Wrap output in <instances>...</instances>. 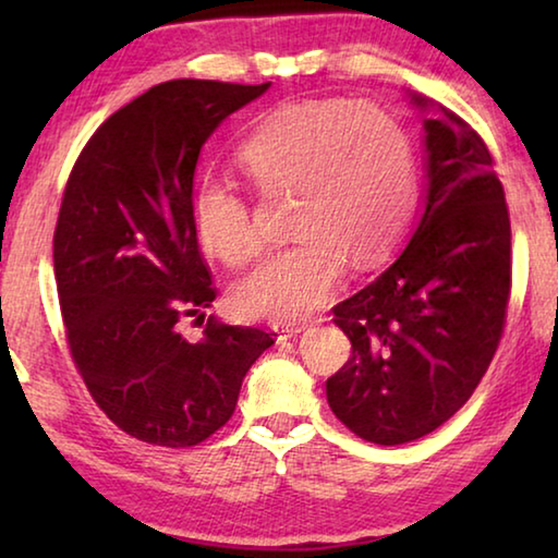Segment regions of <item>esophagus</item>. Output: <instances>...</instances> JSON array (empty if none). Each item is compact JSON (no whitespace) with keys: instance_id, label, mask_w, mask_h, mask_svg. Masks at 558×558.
Returning <instances> with one entry per match:
<instances>
[{"instance_id":"34e87169","label":"esophagus","mask_w":558,"mask_h":558,"mask_svg":"<svg viewBox=\"0 0 558 558\" xmlns=\"http://www.w3.org/2000/svg\"><path fill=\"white\" fill-rule=\"evenodd\" d=\"M276 332L288 339V337H298L300 332H305V325H282V327H276Z\"/></svg>"}]
</instances>
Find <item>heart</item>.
Instances as JSON below:
<instances>
[{
  "label": "heart",
  "instance_id": "heart-1",
  "mask_svg": "<svg viewBox=\"0 0 558 558\" xmlns=\"http://www.w3.org/2000/svg\"><path fill=\"white\" fill-rule=\"evenodd\" d=\"M239 162L263 194H292L290 233L235 290L253 319L298 323L335 295L347 270L372 268L399 243L413 204V153L391 116L347 100L286 106L239 147ZM202 243L226 266L263 251L260 229L239 189L206 177L194 189Z\"/></svg>",
  "mask_w": 558,
  "mask_h": 558
}]
</instances>
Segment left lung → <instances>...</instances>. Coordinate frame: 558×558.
Segmentation results:
<instances>
[{
    "instance_id": "1",
    "label": "left lung",
    "mask_w": 558,
    "mask_h": 558,
    "mask_svg": "<svg viewBox=\"0 0 558 558\" xmlns=\"http://www.w3.org/2000/svg\"><path fill=\"white\" fill-rule=\"evenodd\" d=\"M423 112L426 196L411 241L335 307L352 356L327 379L329 409L376 446L418 440L477 389L502 337L512 286L505 189L483 137L411 93Z\"/></svg>"
}]
</instances>
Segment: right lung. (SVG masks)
I'll use <instances>...</instances> for the list:
<instances>
[{
  "label": "right lung",
  "mask_w": 558,
  "mask_h": 558,
  "mask_svg": "<svg viewBox=\"0 0 558 558\" xmlns=\"http://www.w3.org/2000/svg\"><path fill=\"white\" fill-rule=\"evenodd\" d=\"M270 88L221 81L159 83L102 122L65 184L53 272L71 356L88 391L128 436L196 446L233 415L272 332L209 317L216 298L196 241L194 172L206 140Z\"/></svg>",
  "instance_id": "obj_1"
}]
</instances>
